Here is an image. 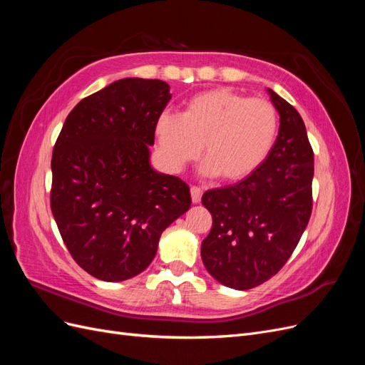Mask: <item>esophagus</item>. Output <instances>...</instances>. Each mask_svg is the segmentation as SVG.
I'll return each mask as SVG.
<instances>
[{
	"label": "esophagus",
	"mask_w": 365,
	"mask_h": 365,
	"mask_svg": "<svg viewBox=\"0 0 365 365\" xmlns=\"http://www.w3.org/2000/svg\"><path fill=\"white\" fill-rule=\"evenodd\" d=\"M190 195H192V202H193V204L201 202V197H202V189H201V187L192 185V189H190Z\"/></svg>",
	"instance_id": "1"
}]
</instances>
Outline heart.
<instances>
[{
    "mask_svg": "<svg viewBox=\"0 0 365 365\" xmlns=\"http://www.w3.org/2000/svg\"><path fill=\"white\" fill-rule=\"evenodd\" d=\"M279 129L277 108L267 98L213 88L185 101L180 115L163 113L155 123V140L170 170L178 172L196 160L202 146V175H220L235 182L268 160Z\"/></svg>",
    "mask_w": 365,
    "mask_h": 365,
    "instance_id": "1",
    "label": "heart"
}]
</instances>
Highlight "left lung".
I'll return each mask as SVG.
<instances>
[{
    "mask_svg": "<svg viewBox=\"0 0 365 365\" xmlns=\"http://www.w3.org/2000/svg\"><path fill=\"white\" fill-rule=\"evenodd\" d=\"M268 94L280 115L268 160L248 178L202 196L213 217L201 245L202 262L212 277L239 291L282 269L312 213L314 152L303 118L269 88Z\"/></svg>",
    "mask_w": 365,
    "mask_h": 365,
    "instance_id": "obj_1",
    "label": "left lung"
}]
</instances>
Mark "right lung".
<instances>
[{
  "label": "right lung",
  "mask_w": 365,
  "mask_h": 365,
  "mask_svg": "<svg viewBox=\"0 0 365 365\" xmlns=\"http://www.w3.org/2000/svg\"><path fill=\"white\" fill-rule=\"evenodd\" d=\"M170 98L163 81H115L73 108L54 145L51 212L76 263L98 280L145 271L163 231L190 208L189 185L150 165Z\"/></svg>",
  "instance_id": "1"
}]
</instances>
